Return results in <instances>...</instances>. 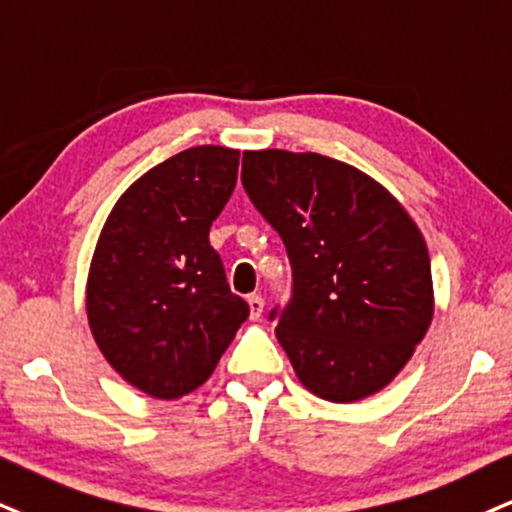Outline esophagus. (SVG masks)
<instances>
[{"mask_svg":"<svg viewBox=\"0 0 512 512\" xmlns=\"http://www.w3.org/2000/svg\"><path fill=\"white\" fill-rule=\"evenodd\" d=\"M246 301H249V315H251V320H258V318H261V315H263V306H266V304H263L261 296H258V294H251L249 299H246Z\"/></svg>","mask_w":512,"mask_h":512,"instance_id":"34e87169","label":"esophagus"}]
</instances>
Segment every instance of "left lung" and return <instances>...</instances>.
<instances>
[{
  "mask_svg": "<svg viewBox=\"0 0 512 512\" xmlns=\"http://www.w3.org/2000/svg\"><path fill=\"white\" fill-rule=\"evenodd\" d=\"M242 185L292 263V299L270 320L296 377L332 403L377 394L434 315L418 225L380 182L313 151H244Z\"/></svg>",
  "mask_w": 512,
  "mask_h": 512,
  "instance_id": "left-lung-1",
  "label": "left lung"
}]
</instances>
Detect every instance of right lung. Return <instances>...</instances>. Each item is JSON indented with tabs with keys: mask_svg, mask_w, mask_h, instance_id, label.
<instances>
[{
	"mask_svg": "<svg viewBox=\"0 0 512 512\" xmlns=\"http://www.w3.org/2000/svg\"><path fill=\"white\" fill-rule=\"evenodd\" d=\"M239 151L192 147L121 194L87 275L94 342L125 382L154 399L201 387L249 318L208 230L237 185Z\"/></svg>",
	"mask_w": 512,
	"mask_h": 512,
	"instance_id": "obj_1",
	"label": "right lung"
}]
</instances>
